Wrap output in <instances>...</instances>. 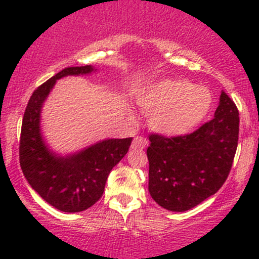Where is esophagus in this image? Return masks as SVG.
Returning a JSON list of instances; mask_svg holds the SVG:
<instances>
[{
    "instance_id": "obj_1",
    "label": "esophagus",
    "mask_w": 259,
    "mask_h": 259,
    "mask_svg": "<svg viewBox=\"0 0 259 259\" xmlns=\"http://www.w3.org/2000/svg\"><path fill=\"white\" fill-rule=\"evenodd\" d=\"M146 145H147L146 139L142 138V136H136L132 144V148L133 150H144V148L146 147Z\"/></svg>"
}]
</instances>
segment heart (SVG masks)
<instances>
[{"instance_id":"heart-1","label":"heart","mask_w":259,"mask_h":259,"mask_svg":"<svg viewBox=\"0 0 259 259\" xmlns=\"http://www.w3.org/2000/svg\"><path fill=\"white\" fill-rule=\"evenodd\" d=\"M139 103L152 112L150 125L167 136L184 135L195 129L212 106V95L187 80L169 79L147 89Z\"/></svg>"}]
</instances>
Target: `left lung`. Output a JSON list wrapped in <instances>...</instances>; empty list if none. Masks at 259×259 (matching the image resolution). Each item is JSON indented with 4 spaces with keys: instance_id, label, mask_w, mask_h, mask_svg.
Returning a JSON list of instances; mask_svg holds the SVG:
<instances>
[{
    "instance_id": "8db88e82",
    "label": "left lung",
    "mask_w": 259,
    "mask_h": 259,
    "mask_svg": "<svg viewBox=\"0 0 259 259\" xmlns=\"http://www.w3.org/2000/svg\"><path fill=\"white\" fill-rule=\"evenodd\" d=\"M239 123L236 105L222 91L214 118L194 133L174 138L150 135L151 197L165 209L185 212L214 195L230 173Z\"/></svg>"
}]
</instances>
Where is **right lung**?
Wrapping results in <instances>:
<instances>
[{
    "mask_svg": "<svg viewBox=\"0 0 259 259\" xmlns=\"http://www.w3.org/2000/svg\"><path fill=\"white\" fill-rule=\"evenodd\" d=\"M94 67H69L32 92L24 117L19 144V162L25 179L41 197L62 212L75 213L94 206L102 197L107 178L125 156L133 138L108 139L70 156H57L45 144L40 113L56 80L94 72Z\"/></svg>",
    "mask_w": 259,
    "mask_h": 259,
    "instance_id": "right-lung-1",
    "label": "right lung"
}]
</instances>
